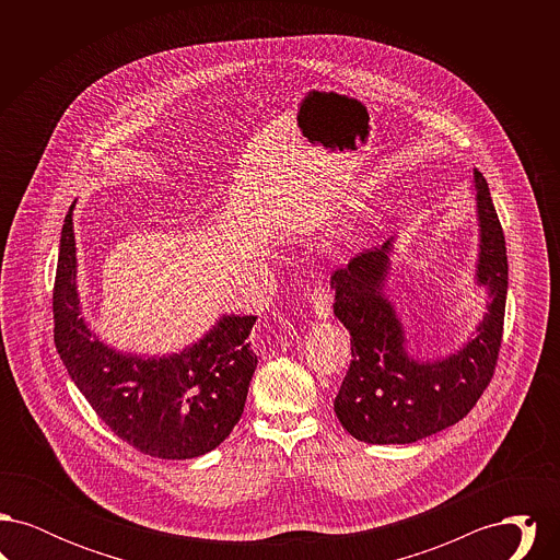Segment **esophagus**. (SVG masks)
<instances>
[{
	"mask_svg": "<svg viewBox=\"0 0 560 560\" xmlns=\"http://www.w3.org/2000/svg\"><path fill=\"white\" fill-rule=\"evenodd\" d=\"M311 306L315 317L320 320L329 319L331 317V293L327 292L325 288H317L311 293Z\"/></svg>",
	"mask_w": 560,
	"mask_h": 560,
	"instance_id": "obj_1",
	"label": "esophagus"
}]
</instances>
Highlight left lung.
I'll return each mask as SVG.
<instances>
[{
    "instance_id": "1",
    "label": "left lung",
    "mask_w": 560,
    "mask_h": 560,
    "mask_svg": "<svg viewBox=\"0 0 560 560\" xmlns=\"http://www.w3.org/2000/svg\"><path fill=\"white\" fill-rule=\"evenodd\" d=\"M470 192L479 226L475 285L485 290V311L450 354L428 359L411 348L388 293L397 237L365 249L331 275L334 315L352 338V361L334 411L357 441L409 445L453 427L477 405L493 375L506 311V241L477 170Z\"/></svg>"
}]
</instances>
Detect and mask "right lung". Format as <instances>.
Here are the masks:
<instances>
[{
    "label": "right lung",
    "mask_w": 560,
    "mask_h": 560,
    "mask_svg": "<svg viewBox=\"0 0 560 560\" xmlns=\"http://www.w3.org/2000/svg\"><path fill=\"white\" fill-rule=\"evenodd\" d=\"M75 203L65 215L54 283L56 350L98 418L138 452L190 459L215 450L240 422L258 357L245 342L256 317L220 315L180 352L138 354L107 345L83 317Z\"/></svg>",
    "instance_id": "1"
}]
</instances>
